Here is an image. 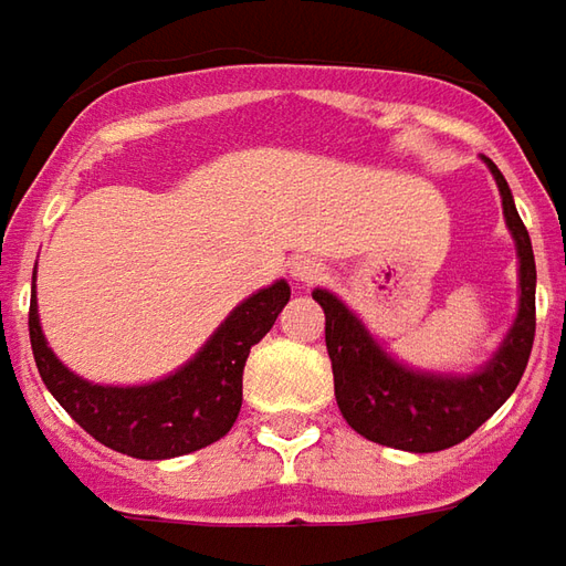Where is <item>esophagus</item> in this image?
<instances>
[{"mask_svg":"<svg viewBox=\"0 0 566 566\" xmlns=\"http://www.w3.org/2000/svg\"><path fill=\"white\" fill-rule=\"evenodd\" d=\"M292 276L298 283H321L323 276H326V268L317 259H311V255H298V259L292 261Z\"/></svg>","mask_w":566,"mask_h":566,"instance_id":"34e87169","label":"esophagus"}]
</instances>
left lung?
Masks as SVG:
<instances>
[{
	"label": "left lung",
	"instance_id": "8db88e82",
	"mask_svg": "<svg viewBox=\"0 0 566 566\" xmlns=\"http://www.w3.org/2000/svg\"><path fill=\"white\" fill-rule=\"evenodd\" d=\"M486 166L496 178L505 224L517 245L521 305L514 326L484 369L471 376H440L397 364L333 292L314 290V302H321L326 314V350L333 360L338 409L345 422L373 443L409 453H438L455 447L512 397L527 369L536 335V261L509 181L490 159Z\"/></svg>",
	"mask_w": 566,
	"mask_h": 566
}]
</instances>
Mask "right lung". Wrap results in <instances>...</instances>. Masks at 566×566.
I'll return each mask as SVG.
<instances>
[{"instance_id":"add662e5","label":"right lung","mask_w":566,"mask_h":566,"mask_svg":"<svg viewBox=\"0 0 566 566\" xmlns=\"http://www.w3.org/2000/svg\"><path fill=\"white\" fill-rule=\"evenodd\" d=\"M286 302L290 283L276 280L233 307L231 317L178 373L150 385L113 388L80 379L54 357L39 326L33 274L30 345L45 388L92 438L135 459H171L202 450L231 431L243 407L245 357L271 333Z\"/></svg>"}]
</instances>
